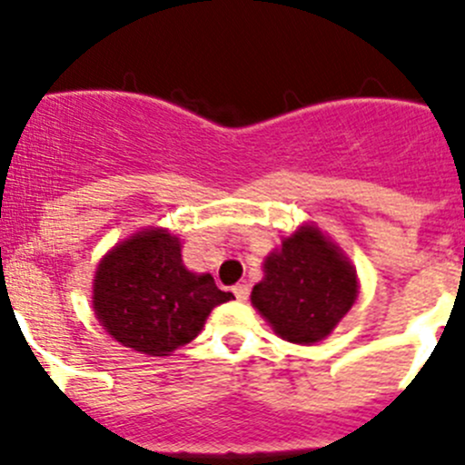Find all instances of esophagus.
<instances>
[{
    "mask_svg": "<svg viewBox=\"0 0 465 465\" xmlns=\"http://www.w3.org/2000/svg\"><path fill=\"white\" fill-rule=\"evenodd\" d=\"M233 294H236L238 302H247V297H250V285L247 283L233 285Z\"/></svg>",
    "mask_w": 465,
    "mask_h": 465,
    "instance_id": "obj_1",
    "label": "esophagus"
}]
</instances>
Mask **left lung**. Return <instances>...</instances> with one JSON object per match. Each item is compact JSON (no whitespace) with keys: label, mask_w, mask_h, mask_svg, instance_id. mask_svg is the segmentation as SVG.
I'll return each instance as SVG.
<instances>
[{"label":"left lung","mask_w":465,"mask_h":465,"mask_svg":"<svg viewBox=\"0 0 465 465\" xmlns=\"http://www.w3.org/2000/svg\"><path fill=\"white\" fill-rule=\"evenodd\" d=\"M262 272L252 303L276 335L292 344L322 341L358 299L355 267L315 224L283 238L262 262Z\"/></svg>","instance_id":"obj_1"}]
</instances>
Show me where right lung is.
I'll return each instance as SVG.
<instances>
[{"label":"right lung","instance_id":"right-lung-1","mask_svg":"<svg viewBox=\"0 0 465 465\" xmlns=\"http://www.w3.org/2000/svg\"><path fill=\"white\" fill-rule=\"evenodd\" d=\"M229 299L213 276L186 270L180 238L157 227L112 247L94 274L92 306L103 328L154 358L195 340L209 312Z\"/></svg>","mask_w":465,"mask_h":465}]
</instances>
